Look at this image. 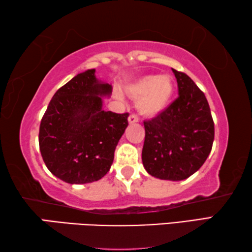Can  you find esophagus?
Segmentation results:
<instances>
[{"mask_svg": "<svg viewBox=\"0 0 252 252\" xmlns=\"http://www.w3.org/2000/svg\"><path fill=\"white\" fill-rule=\"evenodd\" d=\"M127 120H129V123H135V122L139 121V118H138V116H136V114H131Z\"/></svg>", "mask_w": 252, "mask_h": 252, "instance_id": "34e87169", "label": "esophagus"}]
</instances>
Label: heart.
I'll return each mask as SVG.
<instances>
[{
	"label": "heart",
	"mask_w": 252,
	"mask_h": 252,
	"mask_svg": "<svg viewBox=\"0 0 252 252\" xmlns=\"http://www.w3.org/2000/svg\"><path fill=\"white\" fill-rule=\"evenodd\" d=\"M126 91L132 99H136L140 113L155 117L168 106L173 95L174 84L168 74H147L127 84Z\"/></svg>",
	"instance_id": "1"
}]
</instances>
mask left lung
<instances>
[{"instance_id":"1","label":"left lung","mask_w":252,"mask_h":252,"mask_svg":"<svg viewBox=\"0 0 252 252\" xmlns=\"http://www.w3.org/2000/svg\"><path fill=\"white\" fill-rule=\"evenodd\" d=\"M179 96L151 120L144 121L143 167L152 177L180 181L201 168L215 139L210 106L191 78L172 69Z\"/></svg>"}]
</instances>
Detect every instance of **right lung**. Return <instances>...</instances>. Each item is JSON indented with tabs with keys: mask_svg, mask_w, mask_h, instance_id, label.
I'll return each mask as SVG.
<instances>
[{
	"mask_svg": "<svg viewBox=\"0 0 252 252\" xmlns=\"http://www.w3.org/2000/svg\"><path fill=\"white\" fill-rule=\"evenodd\" d=\"M95 70L75 75L55 92L39 132L40 151L51 173L71 185L100 180L109 172L129 113L104 111L111 84L95 78Z\"/></svg>",
	"mask_w": 252,
	"mask_h": 252,
	"instance_id": "right-lung-1",
	"label": "right lung"
}]
</instances>
